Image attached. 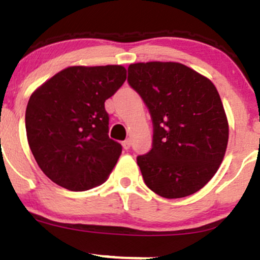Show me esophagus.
<instances>
[{
    "instance_id": "esophagus-1",
    "label": "esophagus",
    "mask_w": 260,
    "mask_h": 260,
    "mask_svg": "<svg viewBox=\"0 0 260 260\" xmlns=\"http://www.w3.org/2000/svg\"><path fill=\"white\" fill-rule=\"evenodd\" d=\"M122 145H123V148H124V150H129V148H131V140H129V138H128V140H125V141H123Z\"/></svg>"
}]
</instances>
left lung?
<instances>
[{
    "label": "left lung",
    "instance_id": "left-lung-1",
    "mask_svg": "<svg viewBox=\"0 0 260 260\" xmlns=\"http://www.w3.org/2000/svg\"><path fill=\"white\" fill-rule=\"evenodd\" d=\"M128 82L153 123L152 148L138 156L146 185L164 198H183L213 178L226 153L229 122L210 79L179 62H140Z\"/></svg>",
    "mask_w": 260,
    "mask_h": 260
}]
</instances>
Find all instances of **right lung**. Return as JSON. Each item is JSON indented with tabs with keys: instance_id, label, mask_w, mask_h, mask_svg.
Returning <instances> with one entry per match:
<instances>
[{
	"instance_id": "right-lung-1",
	"label": "right lung",
	"mask_w": 260,
	"mask_h": 260,
	"mask_svg": "<svg viewBox=\"0 0 260 260\" xmlns=\"http://www.w3.org/2000/svg\"><path fill=\"white\" fill-rule=\"evenodd\" d=\"M125 79L119 64L71 66L32 92L25 113L27 142L53 183L84 191L110 175L122 146L108 136L104 103Z\"/></svg>"
}]
</instances>
